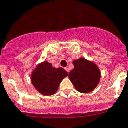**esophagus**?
<instances>
[{
  "label": "esophagus",
  "instance_id": "esophagus-1",
  "mask_svg": "<svg viewBox=\"0 0 128 128\" xmlns=\"http://www.w3.org/2000/svg\"><path fill=\"white\" fill-rule=\"evenodd\" d=\"M64 70H66V71L68 73H69V72H70V69H69V68H67V67L65 68H64Z\"/></svg>",
  "mask_w": 128,
  "mask_h": 128
}]
</instances>
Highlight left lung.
I'll list each match as a JSON object with an SVG mask.
<instances>
[{"instance_id":"1","label":"left lung","mask_w":128,"mask_h":128,"mask_svg":"<svg viewBox=\"0 0 128 128\" xmlns=\"http://www.w3.org/2000/svg\"><path fill=\"white\" fill-rule=\"evenodd\" d=\"M74 69L69 74V78L75 88L81 93H89L99 83L100 74L97 66L84 58L73 62Z\"/></svg>"}]
</instances>
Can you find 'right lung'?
Masks as SVG:
<instances>
[{
    "instance_id": "1",
    "label": "right lung",
    "mask_w": 128,
    "mask_h": 128,
    "mask_svg": "<svg viewBox=\"0 0 128 128\" xmlns=\"http://www.w3.org/2000/svg\"><path fill=\"white\" fill-rule=\"evenodd\" d=\"M68 75L62 68H52L51 64L44 62L37 66L32 74V81L39 93L52 95L56 92L60 82Z\"/></svg>"
}]
</instances>
